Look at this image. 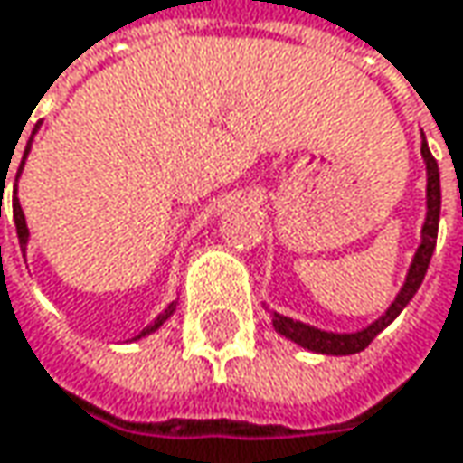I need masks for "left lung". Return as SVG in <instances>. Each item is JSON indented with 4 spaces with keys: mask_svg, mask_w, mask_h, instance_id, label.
<instances>
[{
    "mask_svg": "<svg viewBox=\"0 0 463 463\" xmlns=\"http://www.w3.org/2000/svg\"><path fill=\"white\" fill-rule=\"evenodd\" d=\"M424 138V136H421ZM421 156L427 165V217L421 225V243L417 249V254L411 259L406 283L398 290L395 301L388 307V312L383 314L380 319H374L372 325H367L359 333H327V330H317L312 325H304L298 319H290L283 314L272 312V327L286 335L288 340L298 343L301 348H309L314 354H330V356H348V354H359L364 351L372 340L377 338L398 314L403 312V307L414 298V293L420 290L424 272L430 267V259L435 251V241H438V222H440V173H438V162L430 154L427 141H421Z\"/></svg>",
    "mask_w": 463,
    "mask_h": 463,
    "instance_id": "left-lung-1",
    "label": "left lung"
}]
</instances>
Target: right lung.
<instances>
[{"instance_id": "right-lung-1", "label": "right lung", "mask_w": 463, "mask_h": 463, "mask_svg": "<svg viewBox=\"0 0 463 463\" xmlns=\"http://www.w3.org/2000/svg\"><path fill=\"white\" fill-rule=\"evenodd\" d=\"M39 128V125H36ZM36 128H33V133H36ZM28 151H31V141H28V146H25V151H23V162H20V170H17V175H14V183H17V177H20V173H23V165H25V156H28ZM13 217H14V228H17V241H20V249L25 251V243H28V225H25V214H23V209H20V202H17V185H14L13 191ZM175 312V301L165 309V312L159 314L151 325H146L138 335L133 340L144 338V335H149V333H154V330H159L167 319H170V314Z\"/></svg>"}]
</instances>
